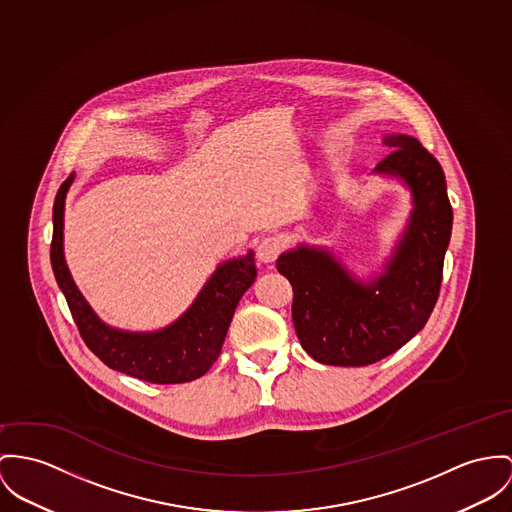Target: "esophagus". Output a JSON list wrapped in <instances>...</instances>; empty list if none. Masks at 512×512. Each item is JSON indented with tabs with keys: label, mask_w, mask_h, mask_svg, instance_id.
<instances>
[{
	"label": "esophagus",
	"mask_w": 512,
	"mask_h": 512,
	"mask_svg": "<svg viewBox=\"0 0 512 512\" xmlns=\"http://www.w3.org/2000/svg\"><path fill=\"white\" fill-rule=\"evenodd\" d=\"M280 251H282V241H280V237H263V239L257 243V259H259L261 263H273L276 257L280 255Z\"/></svg>",
	"instance_id": "obj_1"
}]
</instances>
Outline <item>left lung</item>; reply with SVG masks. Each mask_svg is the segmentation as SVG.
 <instances>
[{
    "label": "left lung",
    "mask_w": 512,
    "mask_h": 512,
    "mask_svg": "<svg viewBox=\"0 0 512 512\" xmlns=\"http://www.w3.org/2000/svg\"><path fill=\"white\" fill-rule=\"evenodd\" d=\"M392 150L374 173L399 177L411 191L409 224L384 273L354 278L333 253L298 245L276 269L294 290L292 321L304 351L329 366H368L401 349L429 321L438 300L452 206L440 163L407 134H388Z\"/></svg>",
    "instance_id": "1"
}]
</instances>
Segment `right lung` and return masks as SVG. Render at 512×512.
Returning <instances> with one entry per match:
<instances>
[{"instance_id": "obj_1", "label": "right lung", "mask_w": 512, "mask_h": 512, "mask_svg": "<svg viewBox=\"0 0 512 512\" xmlns=\"http://www.w3.org/2000/svg\"><path fill=\"white\" fill-rule=\"evenodd\" d=\"M74 173L60 185L52 208L50 263L79 335L109 368L150 384L197 380L218 360L241 296L255 282V255L220 263L193 306L165 329L152 333L120 331L103 323L85 302L64 259V204Z\"/></svg>"}]
</instances>
